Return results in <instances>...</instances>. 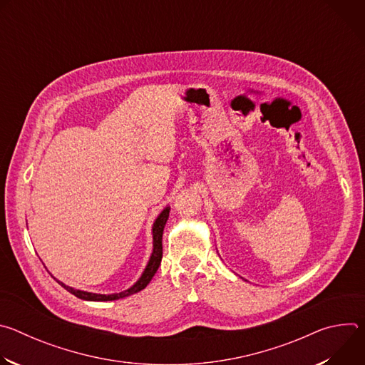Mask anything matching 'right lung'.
<instances>
[{"mask_svg": "<svg viewBox=\"0 0 365 365\" xmlns=\"http://www.w3.org/2000/svg\"><path fill=\"white\" fill-rule=\"evenodd\" d=\"M169 212H170V206H166L163 207V211L158 215V218L154 220L153 222V227H151V235H153V250H151V254H150V258L148 262L141 273V276L138 277V280L130 286L128 289L120 292V293H110V294H102V293H92V292H86V290H79V289H75V287H71V286H66L65 283L59 282L58 279V283L65 287L69 293L75 294L76 297L82 299V300H89V302H110V300H118V299H123V297H127L130 294H134L140 290H143L148 283L150 280L153 279V276L155 274V272H158L160 263H162V255H163V247H162V238H163V231H165V227H166V222L169 220Z\"/></svg>", "mask_w": 365, "mask_h": 365, "instance_id": "add662e5", "label": "right lung"}]
</instances>
